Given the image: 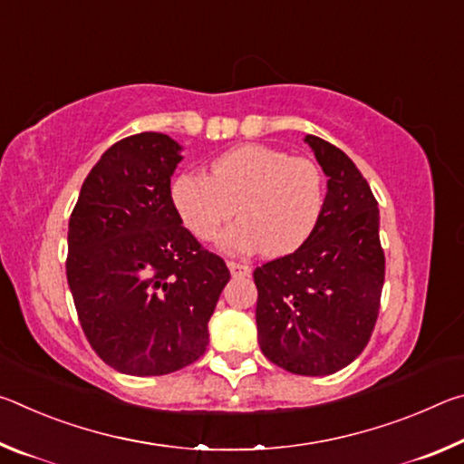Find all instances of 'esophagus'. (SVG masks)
I'll return each instance as SVG.
<instances>
[{
	"mask_svg": "<svg viewBox=\"0 0 464 464\" xmlns=\"http://www.w3.org/2000/svg\"><path fill=\"white\" fill-rule=\"evenodd\" d=\"M227 266H229V270H231L233 276H249V272H251L249 266L243 264V262L229 260V262H227Z\"/></svg>",
	"mask_w": 464,
	"mask_h": 464,
	"instance_id": "34e87169",
	"label": "esophagus"
}]
</instances>
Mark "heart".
Instances as JSON below:
<instances>
[{"label": "heart", "mask_w": 464, "mask_h": 464, "mask_svg": "<svg viewBox=\"0 0 464 464\" xmlns=\"http://www.w3.org/2000/svg\"><path fill=\"white\" fill-rule=\"evenodd\" d=\"M171 198L188 231L200 241H213L239 213L241 221L223 235L221 246L233 254L262 249L280 257L315 231L325 204V178L309 157L251 143L215 160L213 176H179Z\"/></svg>", "instance_id": "obj_1"}]
</instances>
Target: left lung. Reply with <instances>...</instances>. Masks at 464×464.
I'll return each instance as SVG.
<instances>
[{"label":"left lung","instance_id":"left-lung-1","mask_svg":"<svg viewBox=\"0 0 464 464\" xmlns=\"http://www.w3.org/2000/svg\"><path fill=\"white\" fill-rule=\"evenodd\" d=\"M327 179L311 237L254 270L257 343L264 356L303 376L334 374L371 340L384 282L379 207L356 163L315 135L304 137Z\"/></svg>","mask_w":464,"mask_h":464}]
</instances>
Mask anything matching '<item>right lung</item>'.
Masks as SVG:
<instances>
[{
  "mask_svg": "<svg viewBox=\"0 0 464 464\" xmlns=\"http://www.w3.org/2000/svg\"><path fill=\"white\" fill-rule=\"evenodd\" d=\"M179 145L161 132L100 157L69 218L67 282L93 352L114 371L161 376L196 362L231 274L171 198Z\"/></svg>",
  "mask_w": 464,
  "mask_h": 464,
  "instance_id": "right-lung-1",
  "label": "right lung"
}]
</instances>
